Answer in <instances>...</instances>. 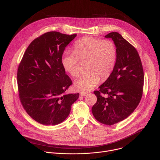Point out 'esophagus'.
I'll use <instances>...</instances> for the list:
<instances>
[{"label":"esophagus","mask_w":160,"mask_h":160,"mask_svg":"<svg viewBox=\"0 0 160 160\" xmlns=\"http://www.w3.org/2000/svg\"><path fill=\"white\" fill-rule=\"evenodd\" d=\"M80 96L83 97V96H86V93H80Z\"/></svg>","instance_id":"34e87169"}]
</instances>
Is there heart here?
<instances>
[{
  "label": "heart",
  "mask_w": 160,
  "mask_h": 160,
  "mask_svg": "<svg viewBox=\"0 0 160 160\" xmlns=\"http://www.w3.org/2000/svg\"><path fill=\"white\" fill-rule=\"evenodd\" d=\"M73 49V52H64L62 65L67 73L72 77H77L79 74V60H86L85 70L87 72L74 83L77 91L86 93L99 84L100 78L104 80L110 76L116 64V47L110 40L87 36L75 42Z\"/></svg>",
  "instance_id": "1"
}]
</instances>
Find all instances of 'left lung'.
Returning <instances> with one entry per match:
<instances>
[{"label":"left lung","instance_id":"8db88e82","mask_svg":"<svg viewBox=\"0 0 160 160\" xmlns=\"http://www.w3.org/2000/svg\"><path fill=\"white\" fill-rule=\"evenodd\" d=\"M105 37L111 38L115 45L117 61L110 76L94 92L98 101L92 112L98 122L112 125L129 117L139 105L144 77L141 58L133 45L118 32Z\"/></svg>","mask_w":160,"mask_h":160}]
</instances>
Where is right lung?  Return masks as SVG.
<instances>
[{
    "instance_id": "1",
    "label": "right lung",
    "mask_w": 160,
    "mask_h": 160,
    "mask_svg": "<svg viewBox=\"0 0 160 160\" xmlns=\"http://www.w3.org/2000/svg\"><path fill=\"white\" fill-rule=\"evenodd\" d=\"M76 36L58 32L42 35L29 45L18 66L21 103L28 115L39 123H61L79 98V93L65 94L72 82L61 62L65 48Z\"/></svg>"
}]
</instances>
